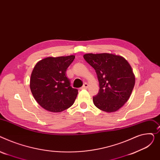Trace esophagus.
Segmentation results:
<instances>
[{
	"label": "esophagus",
	"mask_w": 160,
	"mask_h": 160,
	"mask_svg": "<svg viewBox=\"0 0 160 160\" xmlns=\"http://www.w3.org/2000/svg\"><path fill=\"white\" fill-rule=\"evenodd\" d=\"M88 84L87 82H85V83H84L83 86L82 87V89H86V88H88Z\"/></svg>",
	"instance_id": "34e87169"
}]
</instances>
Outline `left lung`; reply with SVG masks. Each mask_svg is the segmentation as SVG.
I'll return each mask as SVG.
<instances>
[{"instance_id": "8db88e82", "label": "left lung", "mask_w": 160, "mask_h": 160, "mask_svg": "<svg viewBox=\"0 0 160 160\" xmlns=\"http://www.w3.org/2000/svg\"><path fill=\"white\" fill-rule=\"evenodd\" d=\"M83 58L96 70L99 83L93 104L107 112L118 110L129 99L135 84L130 65L124 58L112 53H87Z\"/></svg>"}]
</instances>
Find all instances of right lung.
<instances>
[{"instance_id": "obj_1", "label": "right lung", "mask_w": 160, "mask_h": 160, "mask_svg": "<svg viewBox=\"0 0 160 160\" xmlns=\"http://www.w3.org/2000/svg\"><path fill=\"white\" fill-rule=\"evenodd\" d=\"M74 55L44 58L37 62L32 72L30 89L36 101L45 110L60 112L70 107L78 90L70 86L66 71Z\"/></svg>"}]
</instances>
